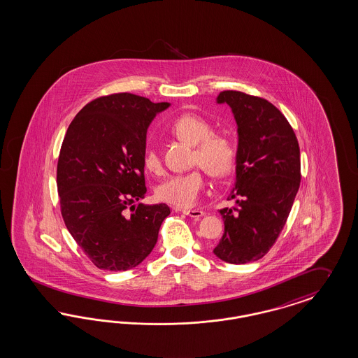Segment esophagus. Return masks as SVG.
<instances>
[{"label": "esophagus", "mask_w": 358, "mask_h": 358, "mask_svg": "<svg viewBox=\"0 0 358 358\" xmlns=\"http://www.w3.org/2000/svg\"><path fill=\"white\" fill-rule=\"evenodd\" d=\"M182 213L185 214V215H189V217H192V218H201L202 215H205V213L203 211H201V210H182Z\"/></svg>", "instance_id": "1"}]
</instances>
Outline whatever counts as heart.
Instances as JSON below:
<instances>
[{
  "instance_id": "1",
  "label": "heart",
  "mask_w": 358,
  "mask_h": 358,
  "mask_svg": "<svg viewBox=\"0 0 358 358\" xmlns=\"http://www.w3.org/2000/svg\"><path fill=\"white\" fill-rule=\"evenodd\" d=\"M172 132L178 138L196 145L194 162L214 177H223L234 168L233 143L223 136L213 135V128L203 119L194 115H182L172 124ZM143 162L152 173L161 171V159L157 149L148 147L144 150ZM205 187L203 174L198 171L176 174L156 187V198L180 209H189L197 203L199 193Z\"/></svg>"
}]
</instances>
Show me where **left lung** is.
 Listing matches in <instances>:
<instances>
[{
  "instance_id": "1",
  "label": "left lung",
  "mask_w": 358,
  "mask_h": 358,
  "mask_svg": "<svg viewBox=\"0 0 358 358\" xmlns=\"http://www.w3.org/2000/svg\"><path fill=\"white\" fill-rule=\"evenodd\" d=\"M217 104H227L238 134L234 209L220 210L224 233L213 250L231 264L263 258L283 230L300 186V148L283 113L266 99L223 91Z\"/></svg>"
}]
</instances>
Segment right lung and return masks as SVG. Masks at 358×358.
<instances>
[{"mask_svg": "<svg viewBox=\"0 0 358 358\" xmlns=\"http://www.w3.org/2000/svg\"><path fill=\"white\" fill-rule=\"evenodd\" d=\"M169 106L128 92L113 94L85 106L66 132L57 169L62 217L100 270L138 266L171 214L165 203L132 205L147 192L143 155L149 124Z\"/></svg>", "mask_w": 358, "mask_h": 358, "instance_id": "1", "label": "right lung"}]
</instances>
